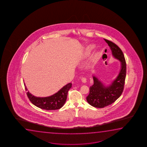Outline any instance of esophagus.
<instances>
[{
    "instance_id": "34e87169",
    "label": "esophagus",
    "mask_w": 147,
    "mask_h": 147,
    "mask_svg": "<svg viewBox=\"0 0 147 147\" xmlns=\"http://www.w3.org/2000/svg\"><path fill=\"white\" fill-rule=\"evenodd\" d=\"M81 81H82V82L85 83L87 82L86 78H84V77L82 78L81 79Z\"/></svg>"
}]
</instances>
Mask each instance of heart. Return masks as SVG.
I'll return each mask as SVG.
<instances>
[{"instance_id":"b5f03b06","label":"heart","mask_w":147,"mask_h":147,"mask_svg":"<svg viewBox=\"0 0 147 147\" xmlns=\"http://www.w3.org/2000/svg\"><path fill=\"white\" fill-rule=\"evenodd\" d=\"M94 45H89L88 47L86 49V54L87 55H88L89 54H90V52L94 48ZM98 55H95L94 56V57H93L92 58V62L93 63H94L95 62H96L98 60Z\"/></svg>"}]
</instances>
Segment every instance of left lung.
Here are the masks:
<instances>
[{"mask_svg":"<svg viewBox=\"0 0 147 147\" xmlns=\"http://www.w3.org/2000/svg\"><path fill=\"white\" fill-rule=\"evenodd\" d=\"M105 40L110 47L113 56L121 62V69L116 78L108 85L93 76L94 83L90 87L86 100L89 105L97 108L107 107L119 98L123 90L126 76V62L122 51L115 43L106 39Z\"/></svg>","mask_w":147,"mask_h":147,"instance_id":"1","label":"left lung"}]
</instances>
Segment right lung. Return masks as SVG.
<instances>
[{
	"mask_svg": "<svg viewBox=\"0 0 147 147\" xmlns=\"http://www.w3.org/2000/svg\"><path fill=\"white\" fill-rule=\"evenodd\" d=\"M24 85L26 90H28L24 83ZM71 87L72 83H69L63 87L56 93L51 96L44 97L35 96L29 91L26 94L30 102L38 108L47 111L56 110L61 109L64 105L66 101L68 92Z\"/></svg>",
	"mask_w": 147,
	"mask_h": 147,
	"instance_id": "add662e5",
	"label": "right lung"
}]
</instances>
